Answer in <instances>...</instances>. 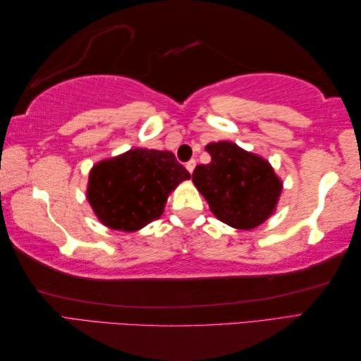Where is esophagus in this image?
<instances>
[{
    "mask_svg": "<svg viewBox=\"0 0 361 361\" xmlns=\"http://www.w3.org/2000/svg\"><path fill=\"white\" fill-rule=\"evenodd\" d=\"M195 166H197V163H195V159H190V161H188V163H186V169H188V171H189L190 173H192V172H194V169H195Z\"/></svg>",
    "mask_w": 361,
    "mask_h": 361,
    "instance_id": "obj_1",
    "label": "esophagus"
}]
</instances>
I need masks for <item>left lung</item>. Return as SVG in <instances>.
<instances>
[{
    "instance_id": "8db88e82",
    "label": "left lung",
    "mask_w": 361,
    "mask_h": 361,
    "mask_svg": "<svg viewBox=\"0 0 361 361\" xmlns=\"http://www.w3.org/2000/svg\"><path fill=\"white\" fill-rule=\"evenodd\" d=\"M209 164L195 167L192 181L224 224L252 229L271 216L282 183L267 159L228 141L206 145Z\"/></svg>"
}]
</instances>
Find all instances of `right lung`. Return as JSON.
<instances>
[{"label": "right lung", "instance_id": "right-lung-1", "mask_svg": "<svg viewBox=\"0 0 361 361\" xmlns=\"http://www.w3.org/2000/svg\"><path fill=\"white\" fill-rule=\"evenodd\" d=\"M189 178L172 152L133 149L93 166L87 197L105 226L133 233L159 219L169 194Z\"/></svg>", "mask_w": 361, "mask_h": 361}]
</instances>
